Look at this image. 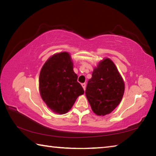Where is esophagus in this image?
Instances as JSON below:
<instances>
[{
	"mask_svg": "<svg viewBox=\"0 0 156 156\" xmlns=\"http://www.w3.org/2000/svg\"><path fill=\"white\" fill-rule=\"evenodd\" d=\"M81 85H82V87H83V88L84 89V90H85V89H86V84L85 83H83V84H81Z\"/></svg>",
	"mask_w": 156,
	"mask_h": 156,
	"instance_id": "esophagus-1",
	"label": "esophagus"
}]
</instances>
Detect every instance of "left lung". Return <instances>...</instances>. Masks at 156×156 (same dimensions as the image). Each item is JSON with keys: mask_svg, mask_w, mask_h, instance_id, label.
I'll list each match as a JSON object with an SVG mask.
<instances>
[{"mask_svg": "<svg viewBox=\"0 0 156 156\" xmlns=\"http://www.w3.org/2000/svg\"><path fill=\"white\" fill-rule=\"evenodd\" d=\"M125 92V82L112 60L105 58L94 67L86 88V97L97 115L112 112L120 103Z\"/></svg>", "mask_w": 156, "mask_h": 156, "instance_id": "left-lung-1", "label": "left lung"}]
</instances>
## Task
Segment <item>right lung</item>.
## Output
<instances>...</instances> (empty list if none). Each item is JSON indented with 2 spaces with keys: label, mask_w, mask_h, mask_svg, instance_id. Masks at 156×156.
Wrapping results in <instances>:
<instances>
[{
  "label": "right lung",
  "mask_w": 156,
  "mask_h": 156,
  "mask_svg": "<svg viewBox=\"0 0 156 156\" xmlns=\"http://www.w3.org/2000/svg\"><path fill=\"white\" fill-rule=\"evenodd\" d=\"M68 52L57 53L47 60L39 76V91L44 103L52 112L65 114L84 91L73 72Z\"/></svg>",
  "instance_id": "1"
}]
</instances>
